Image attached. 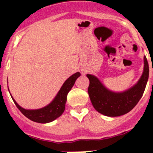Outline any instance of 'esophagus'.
I'll use <instances>...</instances> for the list:
<instances>
[{"instance_id": "esophagus-1", "label": "esophagus", "mask_w": 153, "mask_h": 153, "mask_svg": "<svg viewBox=\"0 0 153 153\" xmlns=\"http://www.w3.org/2000/svg\"><path fill=\"white\" fill-rule=\"evenodd\" d=\"M82 71H83V70H82Z\"/></svg>"}]
</instances>
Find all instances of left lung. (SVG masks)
Listing matches in <instances>:
<instances>
[{
    "instance_id": "left-lung-1",
    "label": "left lung",
    "mask_w": 153,
    "mask_h": 153,
    "mask_svg": "<svg viewBox=\"0 0 153 153\" xmlns=\"http://www.w3.org/2000/svg\"><path fill=\"white\" fill-rule=\"evenodd\" d=\"M149 64L144 56V68L137 83L123 92H113L104 86L94 75L86 74L90 79L88 93L94 109L106 117H120L129 113L143 97L149 79Z\"/></svg>"
}]
</instances>
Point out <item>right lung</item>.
Here are the masks:
<instances>
[{"label": "right lung", "mask_w": 153, "mask_h": 153, "mask_svg": "<svg viewBox=\"0 0 153 153\" xmlns=\"http://www.w3.org/2000/svg\"><path fill=\"white\" fill-rule=\"evenodd\" d=\"M80 76V73L77 72L70 76V77L65 81L62 85L61 88L59 90L54 99L50 102L48 105L40 109H26L21 107L15 101V100L11 96L12 100H13L17 107L23 114L32 120L33 122L39 123H51L58 117H60L65 109V104L67 102V97L70 90L75 83L76 79Z\"/></svg>", "instance_id": "right-lung-1"}]
</instances>
